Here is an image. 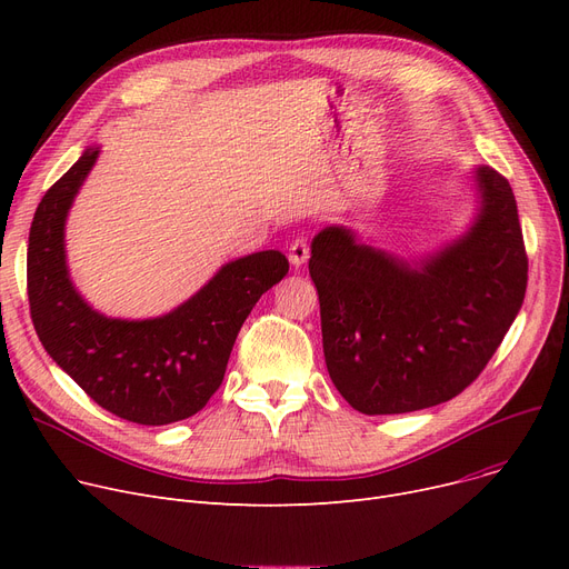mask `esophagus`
<instances>
[{
  "instance_id": "1",
  "label": "esophagus",
  "mask_w": 569,
  "mask_h": 569,
  "mask_svg": "<svg viewBox=\"0 0 569 569\" xmlns=\"http://www.w3.org/2000/svg\"><path fill=\"white\" fill-rule=\"evenodd\" d=\"M311 256V247H309V239L307 237H297L290 242L288 247V258H290V264L292 267H300L309 260Z\"/></svg>"
}]
</instances>
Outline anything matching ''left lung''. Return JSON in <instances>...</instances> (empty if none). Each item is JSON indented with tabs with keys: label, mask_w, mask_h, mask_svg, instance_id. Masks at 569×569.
<instances>
[{
	"label": "left lung",
	"mask_w": 569,
	"mask_h": 569,
	"mask_svg": "<svg viewBox=\"0 0 569 569\" xmlns=\"http://www.w3.org/2000/svg\"><path fill=\"white\" fill-rule=\"evenodd\" d=\"M477 223L422 267L357 244L343 228L313 239L325 362L355 410L399 415L455 399L515 322L528 283L517 200L493 168L477 170Z\"/></svg>",
	"instance_id": "8db88e82"
}]
</instances>
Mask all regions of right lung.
I'll use <instances>...</instances> for the list:
<instances>
[{
  "label": "right lung",
  "instance_id": "1",
  "mask_svg": "<svg viewBox=\"0 0 569 569\" xmlns=\"http://www.w3.org/2000/svg\"><path fill=\"white\" fill-rule=\"evenodd\" d=\"M87 152L41 198L29 228L27 297L52 360L87 397L122 420L163 427L196 415L223 382L230 350L260 295L288 274L279 251L228 262L189 302L154 320H112L89 309L69 281L64 221L92 170Z\"/></svg>",
  "mask_w": 569,
  "mask_h": 569
}]
</instances>
